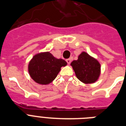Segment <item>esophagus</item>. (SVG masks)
I'll return each mask as SVG.
<instances>
[{
    "mask_svg": "<svg viewBox=\"0 0 126 126\" xmlns=\"http://www.w3.org/2000/svg\"><path fill=\"white\" fill-rule=\"evenodd\" d=\"M71 59H70V58H68V59H67V60H66V62H67V63H68V64H70V63H71Z\"/></svg>",
    "mask_w": 126,
    "mask_h": 126,
    "instance_id": "1",
    "label": "esophagus"
}]
</instances>
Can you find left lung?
Returning <instances> with one entry per match:
<instances>
[{
	"label": "left lung",
	"instance_id": "obj_1",
	"mask_svg": "<svg viewBox=\"0 0 126 126\" xmlns=\"http://www.w3.org/2000/svg\"><path fill=\"white\" fill-rule=\"evenodd\" d=\"M76 77L85 84H91L98 79L101 73V65L95 58L86 52H82L77 60L71 63Z\"/></svg>",
	"mask_w": 126,
	"mask_h": 126
}]
</instances>
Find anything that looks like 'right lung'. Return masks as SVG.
<instances>
[{
	"mask_svg": "<svg viewBox=\"0 0 126 126\" xmlns=\"http://www.w3.org/2000/svg\"><path fill=\"white\" fill-rule=\"evenodd\" d=\"M67 62L56 58L49 52L35 55L29 64L28 69L31 78L40 84H48L57 77L62 66Z\"/></svg>",
	"mask_w": 126,
	"mask_h": 126,
	"instance_id": "right-lung-1",
	"label": "right lung"
}]
</instances>
